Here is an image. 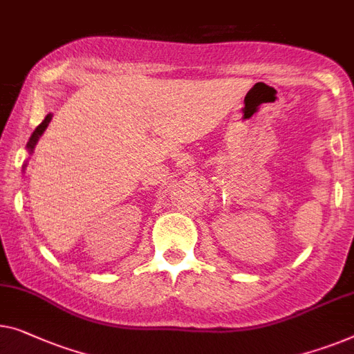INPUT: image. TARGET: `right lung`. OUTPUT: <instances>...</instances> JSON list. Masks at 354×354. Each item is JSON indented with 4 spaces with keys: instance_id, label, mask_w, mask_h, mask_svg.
<instances>
[{
    "instance_id": "obj_1",
    "label": "right lung",
    "mask_w": 354,
    "mask_h": 354,
    "mask_svg": "<svg viewBox=\"0 0 354 354\" xmlns=\"http://www.w3.org/2000/svg\"><path fill=\"white\" fill-rule=\"evenodd\" d=\"M50 120H53V115H48L43 120V122H41V124L37 127V129L33 131V134H32V137H30V140H28V143H27V148H28V151L32 153L33 151V148H35V145H37V142H38V139L41 137V134H43V132L46 131V127H48V124L50 122Z\"/></svg>"
}]
</instances>
